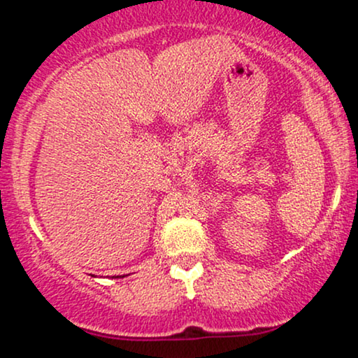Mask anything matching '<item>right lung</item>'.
Segmentation results:
<instances>
[{
  "label": "right lung",
  "instance_id": "add662e5",
  "mask_svg": "<svg viewBox=\"0 0 358 358\" xmlns=\"http://www.w3.org/2000/svg\"><path fill=\"white\" fill-rule=\"evenodd\" d=\"M122 278H124V276H122Z\"/></svg>",
  "mask_w": 358,
  "mask_h": 358
}]
</instances>
